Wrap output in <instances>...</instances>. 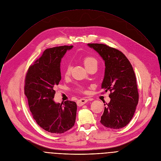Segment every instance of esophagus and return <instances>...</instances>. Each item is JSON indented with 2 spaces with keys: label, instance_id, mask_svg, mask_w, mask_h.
Returning a JSON list of instances; mask_svg holds the SVG:
<instances>
[{
  "label": "esophagus",
  "instance_id": "1",
  "mask_svg": "<svg viewBox=\"0 0 161 161\" xmlns=\"http://www.w3.org/2000/svg\"><path fill=\"white\" fill-rule=\"evenodd\" d=\"M88 102V99H79L78 101H77V105L78 106H83V104H85V103H86Z\"/></svg>",
  "mask_w": 161,
  "mask_h": 161
}]
</instances>
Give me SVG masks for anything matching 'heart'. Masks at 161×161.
I'll list each match as a JSON object with an SVG mask.
<instances>
[{
	"instance_id": "heart-1",
	"label": "heart",
	"mask_w": 161,
	"mask_h": 161,
	"mask_svg": "<svg viewBox=\"0 0 161 161\" xmlns=\"http://www.w3.org/2000/svg\"><path fill=\"white\" fill-rule=\"evenodd\" d=\"M82 61L83 62L84 65L85 66V67L87 69H89L90 68L92 67H97L98 65V61L97 60L91 56H85L83 58H82ZM71 65L69 64H67L64 67V75L65 77H67L71 75ZM76 89L80 91V92H84V88L82 86L78 85L76 88Z\"/></svg>"
}]
</instances>
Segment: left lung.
Here are the masks:
<instances>
[{"label": "left lung", "instance_id": "left-lung-1", "mask_svg": "<svg viewBox=\"0 0 161 161\" xmlns=\"http://www.w3.org/2000/svg\"><path fill=\"white\" fill-rule=\"evenodd\" d=\"M105 62L102 88L110 91V102L104 104L101 123L105 127L119 129L132 119L138 103L139 93L132 66L120 51L104 44L89 43Z\"/></svg>", "mask_w": 161, "mask_h": 161}]
</instances>
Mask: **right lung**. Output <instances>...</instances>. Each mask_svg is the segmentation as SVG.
<instances>
[{
    "label": "right lung",
    "instance_id": "obj_1",
    "mask_svg": "<svg viewBox=\"0 0 161 161\" xmlns=\"http://www.w3.org/2000/svg\"><path fill=\"white\" fill-rule=\"evenodd\" d=\"M73 46H61L45 50L28 69L24 85L32 116L42 129L62 134L75 123L77 105L74 101L55 103L54 87L61 80V58Z\"/></svg>",
    "mask_w": 161,
    "mask_h": 161
}]
</instances>
